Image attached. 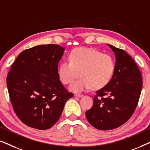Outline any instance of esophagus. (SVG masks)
<instances>
[{"instance_id":"1","label":"esophagus","mask_w":150,"mask_h":150,"mask_svg":"<svg viewBox=\"0 0 150 150\" xmlns=\"http://www.w3.org/2000/svg\"><path fill=\"white\" fill-rule=\"evenodd\" d=\"M75 96L77 98H82V97H83V94H76Z\"/></svg>"}]
</instances>
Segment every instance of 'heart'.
<instances>
[{
  "instance_id": "obj_1",
  "label": "heart",
  "mask_w": 150,
  "mask_h": 150,
  "mask_svg": "<svg viewBox=\"0 0 150 150\" xmlns=\"http://www.w3.org/2000/svg\"><path fill=\"white\" fill-rule=\"evenodd\" d=\"M115 69V63L112 56L102 54L92 48L81 47L74 49L69 54V61H65L59 65L58 75L64 85L72 83L69 89L81 92L92 87L100 89L111 80Z\"/></svg>"
}]
</instances>
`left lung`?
Masks as SVG:
<instances>
[{
    "label": "left lung",
    "instance_id": "8db88e82",
    "mask_svg": "<svg viewBox=\"0 0 150 150\" xmlns=\"http://www.w3.org/2000/svg\"><path fill=\"white\" fill-rule=\"evenodd\" d=\"M108 46L116 57L114 74L96 91L93 106L85 113L89 124L100 130L118 128L132 117L143 85L141 73L132 57L122 49Z\"/></svg>",
    "mask_w": 150,
    "mask_h": 150
}]
</instances>
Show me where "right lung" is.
<instances>
[{"label": "right lung", "mask_w": 150, "mask_h": 150, "mask_svg": "<svg viewBox=\"0 0 150 150\" xmlns=\"http://www.w3.org/2000/svg\"><path fill=\"white\" fill-rule=\"evenodd\" d=\"M63 51L57 44L40 45L22 52L11 65L7 77L9 98L16 115L26 126L51 128L74 96L58 75Z\"/></svg>", "instance_id": "obj_1"}]
</instances>
